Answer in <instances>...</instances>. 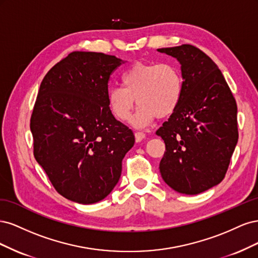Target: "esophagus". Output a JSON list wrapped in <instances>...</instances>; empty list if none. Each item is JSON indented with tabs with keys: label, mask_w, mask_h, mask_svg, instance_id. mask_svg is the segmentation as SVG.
Wrapping results in <instances>:
<instances>
[{
	"label": "esophagus",
	"mask_w": 258,
	"mask_h": 258,
	"mask_svg": "<svg viewBox=\"0 0 258 258\" xmlns=\"http://www.w3.org/2000/svg\"><path fill=\"white\" fill-rule=\"evenodd\" d=\"M135 137H136V141H137V142H141L142 140H144V139L146 138L144 132H136Z\"/></svg>",
	"instance_id": "34e87169"
}]
</instances>
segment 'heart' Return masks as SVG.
<instances>
[{"instance_id":"1","label":"heart","mask_w":258,"mask_h":258,"mask_svg":"<svg viewBox=\"0 0 258 258\" xmlns=\"http://www.w3.org/2000/svg\"><path fill=\"white\" fill-rule=\"evenodd\" d=\"M121 84L108 90L107 104L116 119L128 121L137 101L139 107L131 119L136 128L148 126L157 116H170L183 97L182 72L172 63L138 62L122 74Z\"/></svg>"}]
</instances>
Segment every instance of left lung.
<instances>
[{
	"label": "left lung",
	"instance_id": "8db88e82",
	"mask_svg": "<svg viewBox=\"0 0 258 258\" xmlns=\"http://www.w3.org/2000/svg\"><path fill=\"white\" fill-rule=\"evenodd\" d=\"M181 64V103L156 135L166 144L160 174L171 188L198 195L220 184L238 142L237 103L220 69L191 45L157 49Z\"/></svg>",
	"mask_w": 258,
	"mask_h": 258
}]
</instances>
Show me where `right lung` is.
Masks as SVG:
<instances>
[{"label": "right lung", "mask_w": 258, "mask_h": 258, "mask_svg": "<svg viewBox=\"0 0 258 258\" xmlns=\"http://www.w3.org/2000/svg\"><path fill=\"white\" fill-rule=\"evenodd\" d=\"M123 60L74 51L45 75L31 116L34 157L56 190L77 204L111 194L135 135L107 104L108 80Z\"/></svg>", "instance_id": "obj_1"}]
</instances>
